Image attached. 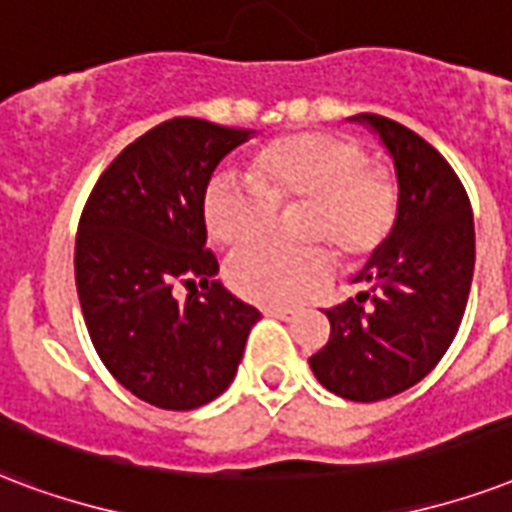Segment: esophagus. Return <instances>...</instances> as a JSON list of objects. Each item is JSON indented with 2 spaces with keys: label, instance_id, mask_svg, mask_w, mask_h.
Instances as JSON below:
<instances>
[{
  "label": "esophagus",
  "instance_id": "obj_1",
  "mask_svg": "<svg viewBox=\"0 0 512 512\" xmlns=\"http://www.w3.org/2000/svg\"><path fill=\"white\" fill-rule=\"evenodd\" d=\"M265 314H268V317L284 319V322H287V319L298 317V311H295V308H265Z\"/></svg>",
  "mask_w": 512,
  "mask_h": 512
}]
</instances>
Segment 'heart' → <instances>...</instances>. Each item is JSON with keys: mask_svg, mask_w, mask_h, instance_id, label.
Returning <instances> with one entry per match:
<instances>
[{"mask_svg": "<svg viewBox=\"0 0 512 512\" xmlns=\"http://www.w3.org/2000/svg\"><path fill=\"white\" fill-rule=\"evenodd\" d=\"M306 204L300 239L322 241L349 263L376 255L400 217L395 171L370 163L357 139L290 134L255 152L252 177L220 174L206 190V228L222 247H247L271 233L276 212ZM322 244L303 249L249 247L230 257L228 282L260 306H290L333 276L335 257Z\"/></svg>", "mask_w": 512, "mask_h": 512, "instance_id": "b5f03b06", "label": "heart"}]
</instances>
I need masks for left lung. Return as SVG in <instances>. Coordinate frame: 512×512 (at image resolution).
<instances>
[{"mask_svg":"<svg viewBox=\"0 0 512 512\" xmlns=\"http://www.w3.org/2000/svg\"><path fill=\"white\" fill-rule=\"evenodd\" d=\"M392 152L400 217L354 279L365 290L327 308L330 338L308 365L319 384L354 403H376L419 384L462 325L473 284V206L451 163L416 131L360 115Z\"/></svg>","mask_w":512,"mask_h":512,"instance_id":"obj_1","label":"left lung"}]
</instances>
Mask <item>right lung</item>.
<instances>
[{
    "instance_id": "obj_1",
    "label": "right lung",
    "mask_w": 512,
    "mask_h": 512,
    "mask_svg": "<svg viewBox=\"0 0 512 512\" xmlns=\"http://www.w3.org/2000/svg\"><path fill=\"white\" fill-rule=\"evenodd\" d=\"M249 131L171 117L96 179L74 241V282L93 349L131 395L193 411L236 376L260 311L233 298L206 249L204 195ZM202 290L173 298L179 283Z\"/></svg>"
}]
</instances>
